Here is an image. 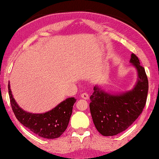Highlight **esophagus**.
<instances>
[{
	"instance_id": "obj_1",
	"label": "esophagus",
	"mask_w": 159,
	"mask_h": 159,
	"mask_svg": "<svg viewBox=\"0 0 159 159\" xmlns=\"http://www.w3.org/2000/svg\"><path fill=\"white\" fill-rule=\"evenodd\" d=\"M81 97L82 98H84V99H85V100H88L89 99V94H88L87 93H82L81 94Z\"/></svg>"
}]
</instances>
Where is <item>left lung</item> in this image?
<instances>
[{"instance_id": "8db88e82", "label": "left lung", "mask_w": 159, "mask_h": 159, "mask_svg": "<svg viewBox=\"0 0 159 159\" xmlns=\"http://www.w3.org/2000/svg\"><path fill=\"white\" fill-rule=\"evenodd\" d=\"M130 62L137 70L138 78L130 91L108 93L95 86L90 96V112L94 126L103 136H114L125 130L142 114L148 92V80L144 68L134 53Z\"/></svg>"}]
</instances>
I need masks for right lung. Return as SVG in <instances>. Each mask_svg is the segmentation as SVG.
<instances>
[{
    "instance_id": "add662e5",
    "label": "right lung",
    "mask_w": 159,
    "mask_h": 159,
    "mask_svg": "<svg viewBox=\"0 0 159 159\" xmlns=\"http://www.w3.org/2000/svg\"><path fill=\"white\" fill-rule=\"evenodd\" d=\"M8 90L11 108L18 121L37 135L46 139L59 137L67 129L73 107L76 102L75 98H67L51 111L43 114H33L24 111L14 99L9 83Z\"/></svg>"
}]
</instances>
